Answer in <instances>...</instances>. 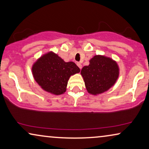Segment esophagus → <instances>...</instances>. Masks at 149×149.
<instances>
[{
    "instance_id": "obj_1",
    "label": "esophagus",
    "mask_w": 149,
    "mask_h": 149,
    "mask_svg": "<svg viewBox=\"0 0 149 149\" xmlns=\"http://www.w3.org/2000/svg\"><path fill=\"white\" fill-rule=\"evenodd\" d=\"M77 65L79 66V68H80V69H81V68H82V64H81L80 62H77Z\"/></svg>"
}]
</instances>
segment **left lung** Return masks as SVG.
I'll return each mask as SVG.
<instances>
[{
	"label": "left lung",
	"mask_w": 149,
	"mask_h": 149,
	"mask_svg": "<svg viewBox=\"0 0 149 149\" xmlns=\"http://www.w3.org/2000/svg\"><path fill=\"white\" fill-rule=\"evenodd\" d=\"M119 69L115 61L103 56H95L88 66L81 71L87 91L97 95L107 91L119 77Z\"/></svg>",
	"instance_id": "obj_1"
}]
</instances>
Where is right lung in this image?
<instances>
[{
	"instance_id": "1",
	"label": "right lung",
	"mask_w": 149,
	"mask_h": 149,
	"mask_svg": "<svg viewBox=\"0 0 149 149\" xmlns=\"http://www.w3.org/2000/svg\"><path fill=\"white\" fill-rule=\"evenodd\" d=\"M34 80L45 91L55 95L63 94L66 90L71 75L80 72L72 62H66L53 52L43 55L32 68Z\"/></svg>"
}]
</instances>
